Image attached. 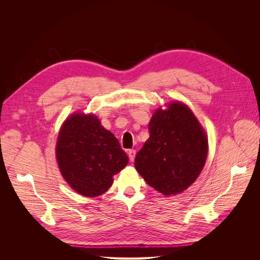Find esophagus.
Masks as SVG:
<instances>
[{"label":"esophagus","mask_w":260,"mask_h":260,"mask_svg":"<svg viewBox=\"0 0 260 260\" xmlns=\"http://www.w3.org/2000/svg\"><path fill=\"white\" fill-rule=\"evenodd\" d=\"M136 154H137V152L135 151V149H129V151H128V156H129V159H130L131 161L135 160Z\"/></svg>","instance_id":"1"}]
</instances>
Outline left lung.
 <instances>
[{
	"mask_svg": "<svg viewBox=\"0 0 260 260\" xmlns=\"http://www.w3.org/2000/svg\"><path fill=\"white\" fill-rule=\"evenodd\" d=\"M148 129L149 138L136 156V169L164 195L183 192L205 165V131L191 109L180 102H172L168 109H157Z\"/></svg>",
	"mask_w": 260,
	"mask_h": 260,
	"instance_id": "obj_1",
	"label": "left lung"
}]
</instances>
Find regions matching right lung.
I'll use <instances>...</instances> for the list:
<instances>
[{
  "label": "right lung",
  "mask_w": 260,
  "mask_h": 260,
  "mask_svg": "<svg viewBox=\"0 0 260 260\" xmlns=\"http://www.w3.org/2000/svg\"><path fill=\"white\" fill-rule=\"evenodd\" d=\"M56 159L66 182L88 198L105 193L113 176L128 164L112 132L94 115L74 114L61 125L56 143Z\"/></svg>",
  "instance_id": "obj_1"
}]
</instances>
